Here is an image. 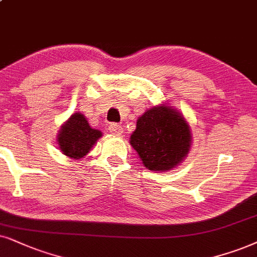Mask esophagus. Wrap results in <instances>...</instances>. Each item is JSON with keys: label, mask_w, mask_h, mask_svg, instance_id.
Listing matches in <instances>:
<instances>
[{"label": "esophagus", "mask_w": 257, "mask_h": 257, "mask_svg": "<svg viewBox=\"0 0 257 257\" xmlns=\"http://www.w3.org/2000/svg\"><path fill=\"white\" fill-rule=\"evenodd\" d=\"M109 132L115 136H121L123 134V128L121 125L116 124V123H112V124L109 125Z\"/></svg>", "instance_id": "34e87169"}]
</instances>
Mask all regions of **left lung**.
I'll list each match as a JSON object with an SVG mask.
<instances>
[{
	"label": "left lung",
	"instance_id": "obj_1",
	"mask_svg": "<svg viewBox=\"0 0 257 257\" xmlns=\"http://www.w3.org/2000/svg\"><path fill=\"white\" fill-rule=\"evenodd\" d=\"M129 142L146 168L168 172L187 157L192 146V133L179 110L161 104L140 116Z\"/></svg>",
	"mask_w": 257,
	"mask_h": 257
}]
</instances>
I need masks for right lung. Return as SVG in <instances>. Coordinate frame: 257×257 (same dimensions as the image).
<instances>
[{"instance_id": "1", "label": "right lung", "mask_w": 257, "mask_h": 257, "mask_svg": "<svg viewBox=\"0 0 257 257\" xmlns=\"http://www.w3.org/2000/svg\"><path fill=\"white\" fill-rule=\"evenodd\" d=\"M102 135L98 129L91 128L82 112H73L60 126L57 144L64 155L78 160L85 157Z\"/></svg>"}]
</instances>
